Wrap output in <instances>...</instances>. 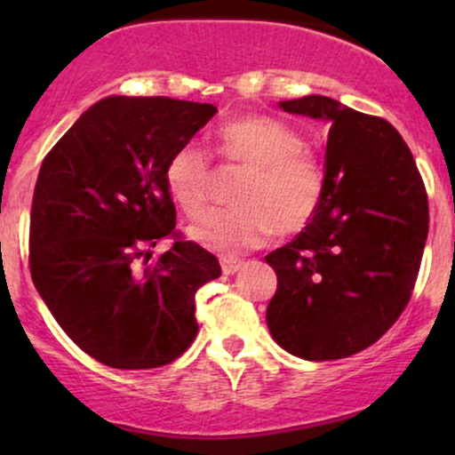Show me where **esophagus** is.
Listing matches in <instances>:
<instances>
[{"instance_id": "esophagus-1", "label": "esophagus", "mask_w": 455, "mask_h": 455, "mask_svg": "<svg viewBox=\"0 0 455 455\" xmlns=\"http://www.w3.org/2000/svg\"><path fill=\"white\" fill-rule=\"evenodd\" d=\"M220 265H222V274L224 275H233V274H237V271L243 267V260L242 259H227V257H224L220 260Z\"/></svg>"}]
</instances>
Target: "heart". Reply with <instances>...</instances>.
<instances>
[{
	"label": "heart",
	"mask_w": 455,
	"mask_h": 455,
	"mask_svg": "<svg viewBox=\"0 0 455 455\" xmlns=\"http://www.w3.org/2000/svg\"><path fill=\"white\" fill-rule=\"evenodd\" d=\"M216 140L224 158L250 175L237 195L242 207H213L192 224L196 243L237 254L274 231L291 235L306 227L323 198V173L297 130L269 117H243L227 124ZM164 180L177 205L196 216L210 195V158L196 145H184L166 162Z\"/></svg>",
	"instance_id": "1"
}]
</instances>
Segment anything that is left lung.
Instances as JSON below:
<instances>
[{"label": "left lung", "mask_w": 455, "mask_h": 455, "mask_svg": "<svg viewBox=\"0 0 455 455\" xmlns=\"http://www.w3.org/2000/svg\"><path fill=\"white\" fill-rule=\"evenodd\" d=\"M278 107L327 122L329 137L318 210L265 257L278 275L267 327L295 357L342 359L377 342L409 304L427 237L426 188L385 119L327 96Z\"/></svg>", "instance_id": "left-lung-1"}]
</instances>
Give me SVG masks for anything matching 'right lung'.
Listing matches in <instances>:
<instances>
[{
    "label": "right lung",
    "mask_w": 455,
    "mask_h": 455,
    "mask_svg": "<svg viewBox=\"0 0 455 455\" xmlns=\"http://www.w3.org/2000/svg\"><path fill=\"white\" fill-rule=\"evenodd\" d=\"M218 113L173 98L108 96L40 166L29 269L72 342L119 370L160 368L195 340V295L220 263L175 233L166 162ZM164 236L176 242L148 263Z\"/></svg>",
    "instance_id": "obj_1"
}]
</instances>
